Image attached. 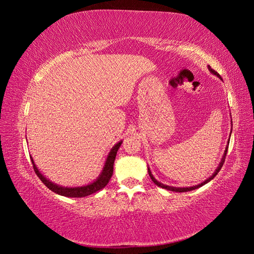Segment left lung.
<instances>
[{
	"label": "left lung",
	"mask_w": 254,
	"mask_h": 254,
	"mask_svg": "<svg viewBox=\"0 0 254 254\" xmlns=\"http://www.w3.org/2000/svg\"><path fill=\"white\" fill-rule=\"evenodd\" d=\"M209 70L214 74V75H217V76H219V74L215 71V70H213V68L211 67V66H209ZM220 77V76H219ZM227 151H228V146H227V148H226V150H225V156H224V158H222V160H221V162H220V164H219V166L217 167V170L215 171V173L210 177L209 179H206L204 182H202L201 184H198V186H195V187H191V188H173V187H167V186H164V184H162V183H160L159 181H157L155 178H153V176L151 175V173H150V171H149V168H148V173H149V176H150V178H151V180H152V182L155 183V184H157L158 187H160V188H162V189H165V190H172V191H178V193H183V191H190V190H196V189H198V188H200V187H202V186H204L205 183H207L209 181H211L215 176H216L217 174H218V172L221 170V167H222V165H224V163H225V159H226V155H227Z\"/></svg>",
	"instance_id": "1"
}]
</instances>
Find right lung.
I'll return each instance as SVG.
<instances>
[{"instance_id":"1","label":"right lung","mask_w":254,"mask_h":254,"mask_svg":"<svg viewBox=\"0 0 254 254\" xmlns=\"http://www.w3.org/2000/svg\"><path fill=\"white\" fill-rule=\"evenodd\" d=\"M121 145H122V142H119L111 149L108 158H107V161H106V164H105V167H104V170H103V173L99 175V177L96 179V181H94L93 183H91V184H89V186H86V187L64 188V187L57 186V184H54L51 181H49L47 178H44V177L42 176V174H40V172L38 171V168L34 164V160H33L32 157H30V160H32L33 167H34V171H35L36 175L39 177V179L51 190H53L54 193H56V194L61 195V196H65V197H86V196H89V195L93 194V193H96L97 190H102L103 188H105L107 186V184H108L109 180L111 179V176L113 174L114 160H115V157H117V152H118Z\"/></svg>"}]
</instances>
